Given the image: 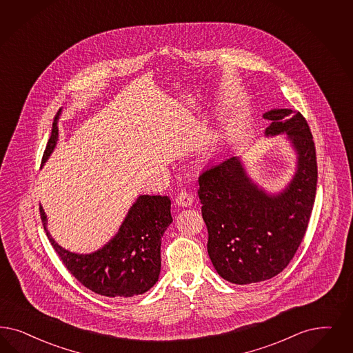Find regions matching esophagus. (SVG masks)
Returning <instances> with one entry per match:
<instances>
[{
	"label": "esophagus",
	"mask_w": 353,
	"mask_h": 353,
	"mask_svg": "<svg viewBox=\"0 0 353 353\" xmlns=\"http://www.w3.org/2000/svg\"><path fill=\"white\" fill-rule=\"evenodd\" d=\"M192 203H193V196H192V194H189L188 192H181L176 196V205L177 206L189 207L192 206Z\"/></svg>",
	"instance_id": "1"
}]
</instances>
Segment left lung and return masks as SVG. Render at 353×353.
<instances>
[{
  "instance_id": "left-lung-1",
  "label": "left lung",
  "mask_w": 353,
  "mask_h": 353,
  "mask_svg": "<svg viewBox=\"0 0 353 353\" xmlns=\"http://www.w3.org/2000/svg\"><path fill=\"white\" fill-rule=\"evenodd\" d=\"M263 117L271 121L266 135L287 134L297 152L296 173L284 192L259 189L237 157L207 167L198 180L208 256L220 276L234 284L271 279L288 266L316 199V146L304 116L275 108Z\"/></svg>"
}]
</instances>
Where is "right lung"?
Listing matches in <instances>:
<instances>
[{"label":"right lung","mask_w":353,"mask_h":353,"mask_svg":"<svg viewBox=\"0 0 353 353\" xmlns=\"http://www.w3.org/2000/svg\"><path fill=\"white\" fill-rule=\"evenodd\" d=\"M60 112L52 125L43 164L57 142ZM39 210L49 241L62 263L90 291L107 297H132L148 291L158 281L161 237L172 223L170 199L167 195H139L117 234L91 254H75L61 248L49 234L43 207Z\"/></svg>","instance_id":"obj_1"}]
</instances>
